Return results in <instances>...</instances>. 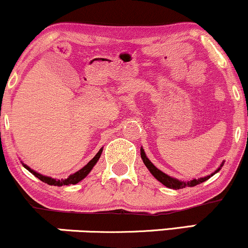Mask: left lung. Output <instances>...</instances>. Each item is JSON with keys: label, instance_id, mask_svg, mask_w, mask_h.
Returning <instances> with one entry per match:
<instances>
[{"label": "left lung", "instance_id": "left-lung-1", "mask_svg": "<svg viewBox=\"0 0 248 248\" xmlns=\"http://www.w3.org/2000/svg\"><path fill=\"white\" fill-rule=\"evenodd\" d=\"M141 158L142 161H143L144 166L148 168V170H149L150 173L157 179L158 182H161L163 186H166L167 187H170V189H173V190H178V189H183V187H186V186H196L197 184H201L203 183V182H205L209 179L210 177H212L215 173H217L219 170L221 169V167L224 166V162H221L220 167L218 168L217 170H215V172H212L211 175H207L205 177H201V178H193L191 181H181V179H177V178H173L171 176L167 175V173H164L163 171H161L160 169H157L154 164L150 162L149 158L147 157L146 153H144L143 148L141 147Z\"/></svg>", "mask_w": 248, "mask_h": 248}]
</instances>
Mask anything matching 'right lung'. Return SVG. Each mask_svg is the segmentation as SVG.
I'll use <instances>...</instances> for the list:
<instances>
[{
	"label": "right lung",
	"instance_id": "1",
	"mask_svg": "<svg viewBox=\"0 0 248 248\" xmlns=\"http://www.w3.org/2000/svg\"><path fill=\"white\" fill-rule=\"evenodd\" d=\"M101 153H102V148L100 150H99L98 153H96V155L94 157L92 158L88 163L86 164L85 167H82L80 170H78V171L72 173V175H70L69 177L65 178V179H57V178H52V177H49V176H44L42 175V173L35 171V170L31 169L30 167H28L27 164H24L23 162H22V164H23V167L25 168L27 170H29V171L32 173V175H35L37 178L41 179L42 182H44V183L49 184V186H70V184H77L78 182H80L84 179L88 173L91 172V170L93 169V167L95 166L96 162L99 161V158H100L101 156Z\"/></svg>",
	"mask_w": 248,
	"mask_h": 248
}]
</instances>
